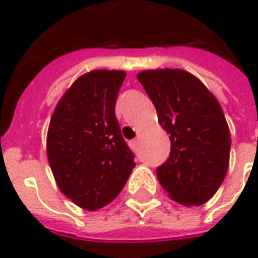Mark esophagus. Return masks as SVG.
<instances>
[{
	"mask_svg": "<svg viewBox=\"0 0 258 258\" xmlns=\"http://www.w3.org/2000/svg\"><path fill=\"white\" fill-rule=\"evenodd\" d=\"M129 145H131V148H132L133 150L138 149V146H139V141H138V139H135V141H131V142H129Z\"/></svg>",
	"mask_w": 258,
	"mask_h": 258,
	"instance_id": "1",
	"label": "esophagus"
}]
</instances>
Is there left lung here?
Masks as SVG:
<instances>
[{
    "instance_id": "1",
    "label": "left lung",
    "mask_w": 258,
    "mask_h": 258,
    "mask_svg": "<svg viewBox=\"0 0 258 258\" xmlns=\"http://www.w3.org/2000/svg\"><path fill=\"white\" fill-rule=\"evenodd\" d=\"M138 79L170 135V155L156 169L159 183L180 205H203L220 187L229 167L231 139L219 102L181 69L143 71Z\"/></svg>"
}]
</instances>
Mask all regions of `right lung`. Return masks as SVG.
<instances>
[{
  "label": "right lung",
  "mask_w": 258,
  "mask_h": 258,
  "mask_svg": "<svg viewBox=\"0 0 258 258\" xmlns=\"http://www.w3.org/2000/svg\"><path fill=\"white\" fill-rule=\"evenodd\" d=\"M123 71H92L72 84L51 117L48 160L60 191L85 210L109 205L123 189L135 155L115 115Z\"/></svg>",
  "instance_id": "1"
}]
</instances>
